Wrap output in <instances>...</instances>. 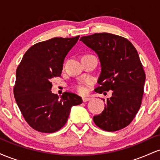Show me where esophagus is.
Returning a JSON list of instances; mask_svg holds the SVG:
<instances>
[{
  "mask_svg": "<svg viewBox=\"0 0 160 160\" xmlns=\"http://www.w3.org/2000/svg\"><path fill=\"white\" fill-rule=\"evenodd\" d=\"M82 102H87L90 100V98H88V97H82Z\"/></svg>",
  "mask_w": 160,
  "mask_h": 160,
  "instance_id": "1",
  "label": "esophagus"
}]
</instances>
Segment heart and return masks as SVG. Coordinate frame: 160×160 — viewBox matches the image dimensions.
<instances>
[{
  "mask_svg": "<svg viewBox=\"0 0 160 160\" xmlns=\"http://www.w3.org/2000/svg\"><path fill=\"white\" fill-rule=\"evenodd\" d=\"M74 89L80 94H84L87 91V84L84 82H80L74 86Z\"/></svg>",
  "mask_w": 160,
  "mask_h": 160,
  "instance_id": "b5f03b06",
  "label": "heart"
}]
</instances>
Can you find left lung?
<instances>
[{
  "label": "left lung",
  "instance_id": "obj_1",
  "mask_svg": "<svg viewBox=\"0 0 160 160\" xmlns=\"http://www.w3.org/2000/svg\"><path fill=\"white\" fill-rule=\"evenodd\" d=\"M80 40L100 59L102 72L95 92L113 91L104 111L94 116L93 121L104 131L122 129L135 118L144 95L146 77L136 49L126 38L110 33H95Z\"/></svg>",
  "mask_w": 160,
  "mask_h": 160
}]
</instances>
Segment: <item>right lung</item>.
Returning <instances> with one entry per match:
<instances>
[{"label": "right lung", "mask_w": 160, "mask_h": 160, "mask_svg": "<svg viewBox=\"0 0 160 160\" xmlns=\"http://www.w3.org/2000/svg\"><path fill=\"white\" fill-rule=\"evenodd\" d=\"M80 36L53 38L27 50L16 70L14 97L24 119L36 131L52 133L65 126L71 107L82 102L74 93L51 92L52 78L61 77L68 52Z\"/></svg>", "instance_id": "right-lung-1"}]
</instances>
